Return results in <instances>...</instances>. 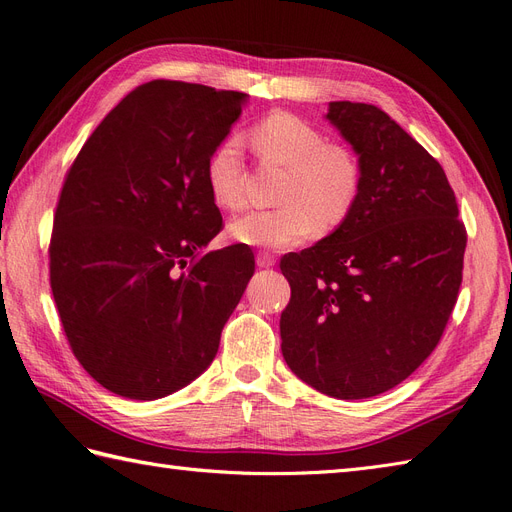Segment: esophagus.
Listing matches in <instances>:
<instances>
[{
    "label": "esophagus",
    "instance_id": "esophagus-1",
    "mask_svg": "<svg viewBox=\"0 0 512 512\" xmlns=\"http://www.w3.org/2000/svg\"><path fill=\"white\" fill-rule=\"evenodd\" d=\"M256 265L260 269H271V267H275V256L269 254V252H258L256 254Z\"/></svg>",
    "mask_w": 512,
    "mask_h": 512
}]
</instances>
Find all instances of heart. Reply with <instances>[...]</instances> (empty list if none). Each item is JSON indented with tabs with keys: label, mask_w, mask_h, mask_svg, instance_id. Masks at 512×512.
I'll return each instance as SVG.
<instances>
[{
	"label": "heart",
	"mask_w": 512,
	"mask_h": 512,
	"mask_svg": "<svg viewBox=\"0 0 512 512\" xmlns=\"http://www.w3.org/2000/svg\"><path fill=\"white\" fill-rule=\"evenodd\" d=\"M258 158L286 168L277 203L280 209L252 211L230 224V237L252 247L284 250L344 224L361 194L363 170L354 151L327 143L312 123L292 113H271L250 130ZM205 183L220 209L243 207V156L237 138L211 151Z\"/></svg>",
	"instance_id": "obj_1"
}]
</instances>
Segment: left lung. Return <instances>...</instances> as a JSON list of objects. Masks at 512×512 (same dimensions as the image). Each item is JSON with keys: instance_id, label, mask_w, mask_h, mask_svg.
<instances>
[{"instance_id": "obj_1", "label": "left lung", "mask_w": 512, "mask_h": 512, "mask_svg": "<svg viewBox=\"0 0 512 512\" xmlns=\"http://www.w3.org/2000/svg\"><path fill=\"white\" fill-rule=\"evenodd\" d=\"M324 117L359 158L363 185L344 224L282 258V354L316 391L365 399L438 346L468 237L442 166L382 108L339 100Z\"/></svg>"}]
</instances>
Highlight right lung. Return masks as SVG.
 <instances>
[{"label":"right lung","instance_id":"1","mask_svg":"<svg viewBox=\"0 0 512 512\" xmlns=\"http://www.w3.org/2000/svg\"><path fill=\"white\" fill-rule=\"evenodd\" d=\"M245 102L241 91L145 83L68 170L51 290L74 356L115 395L153 401L203 374L254 275L247 245L203 252L222 228L205 164Z\"/></svg>","mask_w":512,"mask_h":512}]
</instances>
